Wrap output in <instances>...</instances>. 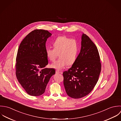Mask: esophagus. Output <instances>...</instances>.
I'll return each mask as SVG.
<instances>
[{
	"instance_id": "esophagus-1",
	"label": "esophagus",
	"mask_w": 121,
	"mask_h": 121,
	"mask_svg": "<svg viewBox=\"0 0 121 121\" xmlns=\"http://www.w3.org/2000/svg\"><path fill=\"white\" fill-rule=\"evenodd\" d=\"M56 73H57V74H58V73H61V74H62V72H60L59 70H56Z\"/></svg>"
}]
</instances>
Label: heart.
I'll return each instance as SVG.
<instances>
[{
  "label": "heart",
  "instance_id": "heart-1",
  "mask_svg": "<svg viewBox=\"0 0 121 121\" xmlns=\"http://www.w3.org/2000/svg\"><path fill=\"white\" fill-rule=\"evenodd\" d=\"M53 46L54 48L46 49L47 57L50 61L53 62L59 54V58L51 65V67L61 70L66 65L70 66L74 64L79 49L78 44L75 40L66 36H59L54 42Z\"/></svg>",
  "mask_w": 121,
  "mask_h": 121
}]
</instances>
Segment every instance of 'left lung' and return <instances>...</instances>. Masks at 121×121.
<instances>
[{
    "mask_svg": "<svg viewBox=\"0 0 121 121\" xmlns=\"http://www.w3.org/2000/svg\"><path fill=\"white\" fill-rule=\"evenodd\" d=\"M101 67L96 45L87 35L83 34L80 52L75 62L71 68L63 73L67 95L79 99L88 95L96 84Z\"/></svg>",
    "mask_w": 121,
    "mask_h": 121,
    "instance_id": "8db88e82",
    "label": "left lung"
}]
</instances>
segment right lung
I'll return each mask as SVG.
<instances>
[{
	"label": "right lung",
	"mask_w": 121,
	"mask_h": 121,
	"mask_svg": "<svg viewBox=\"0 0 121 121\" xmlns=\"http://www.w3.org/2000/svg\"><path fill=\"white\" fill-rule=\"evenodd\" d=\"M51 34L48 31L35 29L29 33L18 48L15 64L18 81L27 94L37 96L45 91L53 68H45L48 64L46 42Z\"/></svg>",
	"instance_id": "1"
}]
</instances>
